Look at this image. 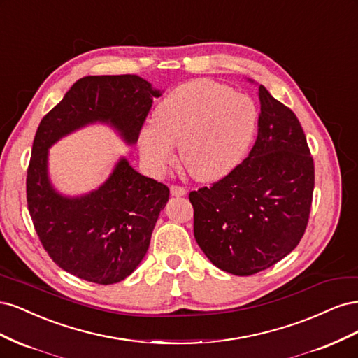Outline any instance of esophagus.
Instances as JSON below:
<instances>
[{"label":"esophagus","instance_id":"esophagus-1","mask_svg":"<svg viewBox=\"0 0 358 358\" xmlns=\"http://www.w3.org/2000/svg\"><path fill=\"white\" fill-rule=\"evenodd\" d=\"M170 192H171V196L182 197V196H185V194H187V189L183 187H179V185H171Z\"/></svg>","mask_w":358,"mask_h":358}]
</instances>
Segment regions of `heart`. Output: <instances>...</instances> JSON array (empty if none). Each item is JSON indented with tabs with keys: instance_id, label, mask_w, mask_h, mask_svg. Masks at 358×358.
Wrapping results in <instances>:
<instances>
[{
	"instance_id": "obj_1",
	"label": "heart",
	"mask_w": 358,
	"mask_h": 358,
	"mask_svg": "<svg viewBox=\"0 0 358 358\" xmlns=\"http://www.w3.org/2000/svg\"><path fill=\"white\" fill-rule=\"evenodd\" d=\"M257 122V106L249 96L212 80H192L158 104L154 125L140 131V154L161 173L175 164V146H179L182 164L192 178L216 180L245 157Z\"/></svg>"
}]
</instances>
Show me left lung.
I'll use <instances>...</instances> for the list:
<instances>
[{"instance_id":"1","label":"left lung","mask_w":358,"mask_h":358,"mask_svg":"<svg viewBox=\"0 0 358 358\" xmlns=\"http://www.w3.org/2000/svg\"><path fill=\"white\" fill-rule=\"evenodd\" d=\"M258 133L229 175L189 192L194 237L224 272L249 276L294 249L309 221L315 167L289 107L258 85Z\"/></svg>"}]
</instances>
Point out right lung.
<instances>
[{"label": "right lung", "instance_id": "obj_1", "mask_svg": "<svg viewBox=\"0 0 358 358\" xmlns=\"http://www.w3.org/2000/svg\"><path fill=\"white\" fill-rule=\"evenodd\" d=\"M154 96L159 91L134 74L86 76L37 128L27 170L32 224L53 262L90 282L116 284L134 272L170 191L122 158L96 191L62 197L48 178V149L62 136L96 121L110 124L127 143H136Z\"/></svg>", "mask_w": 358, "mask_h": 358}]
</instances>
